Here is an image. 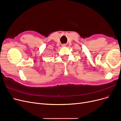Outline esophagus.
I'll use <instances>...</instances> for the list:
<instances>
[{"instance_id":"obj_1","label":"esophagus","mask_w":121,"mask_h":121,"mask_svg":"<svg viewBox=\"0 0 121 121\" xmlns=\"http://www.w3.org/2000/svg\"><path fill=\"white\" fill-rule=\"evenodd\" d=\"M65 46H66V45H65V44L62 45V47H65Z\"/></svg>"}]
</instances>
